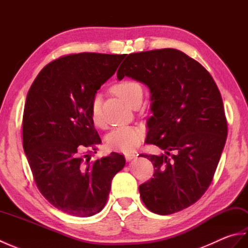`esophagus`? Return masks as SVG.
<instances>
[{
    "instance_id": "1",
    "label": "esophagus",
    "mask_w": 248,
    "mask_h": 248,
    "mask_svg": "<svg viewBox=\"0 0 248 248\" xmlns=\"http://www.w3.org/2000/svg\"><path fill=\"white\" fill-rule=\"evenodd\" d=\"M124 157L127 161H131V160H133L134 157H136V155L135 154H125Z\"/></svg>"
}]
</instances>
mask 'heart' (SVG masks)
<instances>
[{
	"label": "heart",
	"mask_w": 248,
	"mask_h": 248,
	"mask_svg": "<svg viewBox=\"0 0 248 248\" xmlns=\"http://www.w3.org/2000/svg\"><path fill=\"white\" fill-rule=\"evenodd\" d=\"M114 92L118 97L128 103L130 107L143 97V89L138 82L125 80L114 86ZM91 118L93 124L98 128L104 127V119L101 109V98L99 94L93 96L91 103ZM144 131L134 125H127L113 130L107 139L109 149L119 152H132L144 140Z\"/></svg>",
	"instance_id": "obj_1"
}]
</instances>
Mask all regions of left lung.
I'll return each mask as SVG.
<instances>
[{"instance_id":"1","label":"left lung","mask_w":248,"mask_h":248,"mask_svg":"<svg viewBox=\"0 0 248 248\" xmlns=\"http://www.w3.org/2000/svg\"><path fill=\"white\" fill-rule=\"evenodd\" d=\"M124 77L149 87L154 116L146 143L164 151L140 155L155 168L139 187L141 200L160 215L181 211L210 186L227 139L217 85L203 66L176 49L129 54L117 71L118 80Z\"/></svg>"}]
</instances>
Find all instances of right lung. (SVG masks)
I'll use <instances>...</instances> for the list:
<instances>
[{"instance_id":"1","label":"right lung","mask_w":248,"mask_h":248,"mask_svg":"<svg viewBox=\"0 0 248 248\" xmlns=\"http://www.w3.org/2000/svg\"><path fill=\"white\" fill-rule=\"evenodd\" d=\"M125 54L62 56L43 68L26 96L23 149L37 187L61 211L93 217L107 203L123 155L92 161L101 143L91 118V103Z\"/></svg>"}]
</instances>
